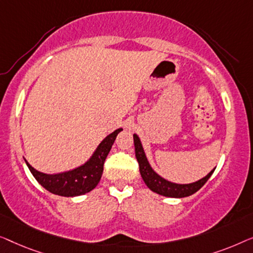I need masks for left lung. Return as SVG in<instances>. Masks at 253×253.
Instances as JSON below:
<instances>
[{
  "label": "left lung",
  "instance_id": "left-lung-1",
  "mask_svg": "<svg viewBox=\"0 0 253 253\" xmlns=\"http://www.w3.org/2000/svg\"><path fill=\"white\" fill-rule=\"evenodd\" d=\"M133 137L135 145V156H136L138 166H140V173L142 179H143L144 183L147 184L149 189L152 190L156 194L162 195V196L174 198L188 197L201 189V188L206 183V181L210 179V176L212 175V173L214 172L215 169H213L208 175L193 183L180 184L170 182V181L164 179V177H162L159 174H157L154 169H152L151 165L148 162L147 156H145L143 147H142L140 137H138L136 134H134Z\"/></svg>",
  "mask_w": 253,
  "mask_h": 253
}]
</instances>
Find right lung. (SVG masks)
<instances>
[{
    "instance_id": "1",
    "label": "right lung",
    "mask_w": 253,
    "mask_h": 253,
    "mask_svg": "<svg viewBox=\"0 0 253 253\" xmlns=\"http://www.w3.org/2000/svg\"><path fill=\"white\" fill-rule=\"evenodd\" d=\"M122 130L123 128H118V129L112 131L111 134H109L98 144L94 154L91 155V157L86 163L77 167V169L67 170V172L45 174L39 172L34 167H32L26 162V159H25V162H26V165L30 169L31 173L33 174L35 180L44 189L50 191L51 194L64 197L80 196V195L89 193L98 184L102 177L103 166H104L106 156L111 150L117 135Z\"/></svg>"
}]
</instances>
